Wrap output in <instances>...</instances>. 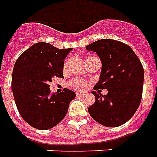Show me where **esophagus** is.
I'll use <instances>...</instances> for the list:
<instances>
[{"instance_id": "esophagus-1", "label": "esophagus", "mask_w": 157, "mask_h": 157, "mask_svg": "<svg viewBox=\"0 0 157 157\" xmlns=\"http://www.w3.org/2000/svg\"><path fill=\"white\" fill-rule=\"evenodd\" d=\"M76 95L78 96V97H83L84 94H81V93H77Z\"/></svg>"}]
</instances>
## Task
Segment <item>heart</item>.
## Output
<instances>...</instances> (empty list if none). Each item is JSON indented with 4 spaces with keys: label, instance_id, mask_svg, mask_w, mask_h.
I'll list each match as a JSON object with an SVG mask.
<instances>
[{
    "label": "heart",
    "instance_id": "1",
    "mask_svg": "<svg viewBox=\"0 0 157 157\" xmlns=\"http://www.w3.org/2000/svg\"><path fill=\"white\" fill-rule=\"evenodd\" d=\"M91 58H94V57H88V58H86V61ZM68 63H69L68 61H66L64 63L63 69L66 70L67 68ZM70 86L73 89H74V90H84L87 87V82L84 80V79H81V78H73V80L70 81Z\"/></svg>",
    "mask_w": 157,
    "mask_h": 157
}]
</instances>
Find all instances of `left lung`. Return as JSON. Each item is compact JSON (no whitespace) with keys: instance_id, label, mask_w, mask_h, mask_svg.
Masks as SVG:
<instances>
[{"instance_id":"1","label":"left lung","mask_w":157,"mask_h":157,"mask_svg":"<svg viewBox=\"0 0 157 157\" xmlns=\"http://www.w3.org/2000/svg\"><path fill=\"white\" fill-rule=\"evenodd\" d=\"M101 61L100 80L94 89H106L105 95L92 91L95 101L88 111L91 117L105 127H118L134 116L140 104L144 68L129 45L103 39L86 46Z\"/></svg>"}]
</instances>
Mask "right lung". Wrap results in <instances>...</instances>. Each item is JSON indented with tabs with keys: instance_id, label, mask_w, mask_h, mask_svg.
I'll list each match as a JSON object with an SVG mask.
<instances>
[{
	"instance_id": "add662e5",
	"label": "right lung",
	"mask_w": 157,
	"mask_h": 157,
	"mask_svg": "<svg viewBox=\"0 0 157 157\" xmlns=\"http://www.w3.org/2000/svg\"><path fill=\"white\" fill-rule=\"evenodd\" d=\"M72 48H56L39 42L22 53L15 63L12 90L17 108L23 120L34 128L46 130L66 116L76 94L68 89L51 94L50 82L63 78L64 59Z\"/></svg>"
}]
</instances>
